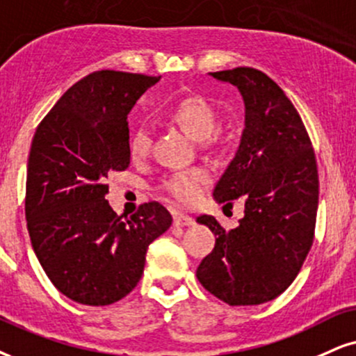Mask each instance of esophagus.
<instances>
[{"mask_svg": "<svg viewBox=\"0 0 356 356\" xmlns=\"http://www.w3.org/2000/svg\"><path fill=\"white\" fill-rule=\"evenodd\" d=\"M173 222H175V226H191V225H195V219H193L191 216H188V214L175 213Z\"/></svg>", "mask_w": 356, "mask_h": 356, "instance_id": "obj_1", "label": "esophagus"}]
</instances>
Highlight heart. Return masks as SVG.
<instances>
[{"label": "heart", "mask_w": 356, "mask_h": 356, "mask_svg": "<svg viewBox=\"0 0 356 356\" xmlns=\"http://www.w3.org/2000/svg\"><path fill=\"white\" fill-rule=\"evenodd\" d=\"M170 120L195 140H204L216 127V111L201 95H190L171 107ZM130 155L140 158L150 148V131L147 127H135L129 140ZM211 183V173L206 168H190L173 173L161 183V190L179 204L191 206L198 203L203 191Z\"/></svg>", "instance_id": "obj_1"}]
</instances>
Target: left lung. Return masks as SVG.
I'll use <instances>...</instances> for the list:
<instances>
[{
    "label": "left lung",
    "instance_id": "1",
    "mask_svg": "<svg viewBox=\"0 0 356 356\" xmlns=\"http://www.w3.org/2000/svg\"><path fill=\"white\" fill-rule=\"evenodd\" d=\"M211 76L238 87L244 99L239 148L213 193L225 208L243 200L244 218L231 231L208 214L196 219L216 236L196 277L226 304L259 305L293 282L312 248L317 160L299 112L269 76L252 67Z\"/></svg>",
    "mask_w": 356,
    "mask_h": 356
}]
</instances>
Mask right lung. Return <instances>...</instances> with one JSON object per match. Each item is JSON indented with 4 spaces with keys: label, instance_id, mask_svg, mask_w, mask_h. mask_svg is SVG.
<instances>
[{
    "label": "right lung",
    "instance_id": "right-lung-1",
    "mask_svg": "<svg viewBox=\"0 0 356 356\" xmlns=\"http://www.w3.org/2000/svg\"><path fill=\"white\" fill-rule=\"evenodd\" d=\"M158 79L108 69L89 74L57 100L31 143V244L57 291L79 304L111 305L134 291L148 245L173 221L156 201L122 219L105 200L108 173L130 165L127 115Z\"/></svg>",
    "mask_w": 356,
    "mask_h": 356
}]
</instances>
